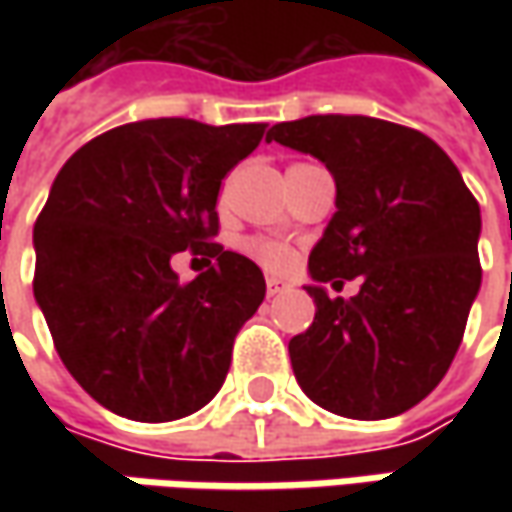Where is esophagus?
Instances as JSON below:
<instances>
[{
  "mask_svg": "<svg viewBox=\"0 0 512 512\" xmlns=\"http://www.w3.org/2000/svg\"><path fill=\"white\" fill-rule=\"evenodd\" d=\"M267 296H279V293H285L287 287H290V282L287 279H282V276H267Z\"/></svg>",
  "mask_w": 512,
  "mask_h": 512,
  "instance_id": "obj_1",
  "label": "esophagus"
}]
</instances>
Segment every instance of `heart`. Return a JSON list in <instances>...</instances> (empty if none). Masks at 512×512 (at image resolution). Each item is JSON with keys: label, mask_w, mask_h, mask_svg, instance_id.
<instances>
[{"label": "heart", "mask_w": 512, "mask_h": 512, "mask_svg": "<svg viewBox=\"0 0 512 512\" xmlns=\"http://www.w3.org/2000/svg\"><path fill=\"white\" fill-rule=\"evenodd\" d=\"M242 250L253 262H259L265 270H273V273L285 270L290 265V259H293L290 245L282 242V239H273V236H247L242 242Z\"/></svg>", "instance_id": "heart-1"}]
</instances>
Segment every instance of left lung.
<instances>
[{"instance_id": "1", "label": "left lung", "mask_w": 512, "mask_h": 512, "mask_svg": "<svg viewBox=\"0 0 512 512\" xmlns=\"http://www.w3.org/2000/svg\"><path fill=\"white\" fill-rule=\"evenodd\" d=\"M279 142L325 162L336 213L310 253V276L359 293L316 302L293 336L296 382L347 419H390L442 382L482 285V213L459 168L430 136L370 116H305L273 125Z\"/></svg>"}]
</instances>
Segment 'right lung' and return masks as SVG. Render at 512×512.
I'll list each match as a JSON object with an SVG mask.
<instances>
[{"label": "right lung", "instance_id": "obj_1", "mask_svg": "<svg viewBox=\"0 0 512 512\" xmlns=\"http://www.w3.org/2000/svg\"><path fill=\"white\" fill-rule=\"evenodd\" d=\"M267 125L145 119L108 130L59 170L36 227L33 296L70 376L133 422H173L225 382L265 276L216 242L219 187ZM182 249L208 270L182 283Z\"/></svg>", "mask_w": 512, "mask_h": 512}]
</instances>
